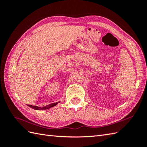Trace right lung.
I'll return each mask as SVG.
<instances>
[{
    "label": "right lung",
    "mask_w": 147,
    "mask_h": 147,
    "mask_svg": "<svg viewBox=\"0 0 147 147\" xmlns=\"http://www.w3.org/2000/svg\"><path fill=\"white\" fill-rule=\"evenodd\" d=\"M59 102H56V103H54V104H50L47 106H45V107H38V106H35V105H28L30 107H31L32 109H35V110H37V111H42V110H46V109H49L51 107H54L56 105H57Z\"/></svg>",
    "instance_id": "add662e5"
}]
</instances>
